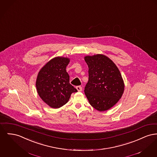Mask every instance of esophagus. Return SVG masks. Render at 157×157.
<instances>
[{"label": "esophagus", "mask_w": 157, "mask_h": 157, "mask_svg": "<svg viewBox=\"0 0 157 157\" xmlns=\"http://www.w3.org/2000/svg\"><path fill=\"white\" fill-rule=\"evenodd\" d=\"M76 88L77 90H78L79 92H81V91H82V86H77Z\"/></svg>", "instance_id": "esophagus-1"}]
</instances>
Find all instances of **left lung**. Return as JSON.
<instances>
[{"label": "left lung", "instance_id": "8db88e82", "mask_svg": "<svg viewBox=\"0 0 157 157\" xmlns=\"http://www.w3.org/2000/svg\"><path fill=\"white\" fill-rule=\"evenodd\" d=\"M88 66V81L84 92L90 104L97 110H107L121 98L124 82L116 65L102 55L85 57Z\"/></svg>", "mask_w": 157, "mask_h": 157}]
</instances>
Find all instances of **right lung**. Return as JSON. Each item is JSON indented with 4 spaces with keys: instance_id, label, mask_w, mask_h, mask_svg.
Returning a JSON list of instances; mask_svg holds the SVG:
<instances>
[{
    "instance_id": "1",
    "label": "right lung",
    "mask_w": 157,
    "mask_h": 157,
    "mask_svg": "<svg viewBox=\"0 0 157 157\" xmlns=\"http://www.w3.org/2000/svg\"><path fill=\"white\" fill-rule=\"evenodd\" d=\"M69 63L67 57H56L46 63L38 75L37 92L52 108L61 107L69 101L72 93L78 91L69 83V76L66 71Z\"/></svg>"
}]
</instances>
